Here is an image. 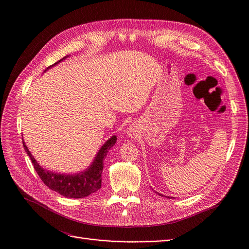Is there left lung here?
Here are the masks:
<instances>
[{"instance_id": "left-lung-1", "label": "left lung", "mask_w": 249, "mask_h": 249, "mask_svg": "<svg viewBox=\"0 0 249 249\" xmlns=\"http://www.w3.org/2000/svg\"><path fill=\"white\" fill-rule=\"evenodd\" d=\"M159 195H160V196H163V195H161V194H159ZM167 198H170V197H167Z\"/></svg>"}]
</instances>
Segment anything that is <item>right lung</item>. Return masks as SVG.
<instances>
[{
    "label": "right lung",
    "instance_id": "obj_1",
    "mask_svg": "<svg viewBox=\"0 0 249 249\" xmlns=\"http://www.w3.org/2000/svg\"><path fill=\"white\" fill-rule=\"evenodd\" d=\"M67 57L68 56L64 57L47 69L53 67ZM116 140V136H112L109 140H107V142L98 151L91 165L87 170L78 174H60L44 169L32 157L23 141L22 144L26 154L29 156L32 161L35 171L37 172L40 179L47 187L67 198H84L96 192L101 187L103 160L107 156L108 151L115 145Z\"/></svg>",
    "mask_w": 249,
    "mask_h": 249
}]
</instances>
